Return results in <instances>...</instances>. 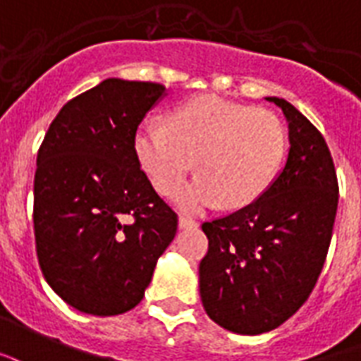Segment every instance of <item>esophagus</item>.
Listing matches in <instances>:
<instances>
[{
    "instance_id": "1",
    "label": "esophagus",
    "mask_w": 361,
    "mask_h": 361,
    "mask_svg": "<svg viewBox=\"0 0 361 361\" xmlns=\"http://www.w3.org/2000/svg\"><path fill=\"white\" fill-rule=\"evenodd\" d=\"M178 227H180V228L198 227V221L190 219V217H186V215H180V217H178Z\"/></svg>"
}]
</instances>
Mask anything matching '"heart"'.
I'll use <instances>...</instances> for the list:
<instances>
[{
	"mask_svg": "<svg viewBox=\"0 0 361 361\" xmlns=\"http://www.w3.org/2000/svg\"><path fill=\"white\" fill-rule=\"evenodd\" d=\"M134 152L157 190L173 196L194 167L200 177L180 194V206L204 209L223 202H256L277 175L286 130L275 113L217 96H198L169 111L165 125L146 121Z\"/></svg>",
	"mask_w": 361,
	"mask_h": 361,
	"instance_id": "heart-1",
	"label": "heart"
}]
</instances>
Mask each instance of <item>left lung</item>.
Instances as JSON below:
<instances>
[{
  "label": "left lung",
  "mask_w": 361,
  "mask_h": 361,
  "mask_svg": "<svg viewBox=\"0 0 361 361\" xmlns=\"http://www.w3.org/2000/svg\"><path fill=\"white\" fill-rule=\"evenodd\" d=\"M288 121L285 169L248 206L206 221L200 296L209 319L238 335L277 329L310 298L333 236L338 180L323 134L281 97Z\"/></svg>",
  "instance_id": "obj_1"
}]
</instances>
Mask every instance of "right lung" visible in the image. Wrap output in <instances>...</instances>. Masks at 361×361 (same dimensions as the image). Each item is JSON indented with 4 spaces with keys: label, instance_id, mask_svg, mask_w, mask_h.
I'll return each mask as SVG.
<instances>
[{
    "label": "right lung",
    "instance_id": "obj_1",
    "mask_svg": "<svg viewBox=\"0 0 361 361\" xmlns=\"http://www.w3.org/2000/svg\"><path fill=\"white\" fill-rule=\"evenodd\" d=\"M165 86L107 78L63 105L38 149V264L69 306L117 315L140 304L178 217L134 152L138 125Z\"/></svg>",
    "mask_w": 361,
    "mask_h": 361
}]
</instances>
